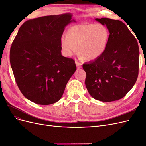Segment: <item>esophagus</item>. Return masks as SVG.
I'll use <instances>...</instances> for the list:
<instances>
[{
    "label": "esophagus",
    "instance_id": "34e87169",
    "mask_svg": "<svg viewBox=\"0 0 146 146\" xmlns=\"http://www.w3.org/2000/svg\"><path fill=\"white\" fill-rule=\"evenodd\" d=\"M76 66L77 68H82V64L80 63H79L78 61L76 60Z\"/></svg>",
    "mask_w": 146,
    "mask_h": 146
}]
</instances>
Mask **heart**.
<instances>
[{
	"mask_svg": "<svg viewBox=\"0 0 146 146\" xmlns=\"http://www.w3.org/2000/svg\"><path fill=\"white\" fill-rule=\"evenodd\" d=\"M109 38V31L103 24H79L70 27L66 36L61 38L60 46L66 56H72L78 50L82 58L94 60L104 54Z\"/></svg>",
	"mask_w": 146,
	"mask_h": 146,
	"instance_id": "b5f03b06",
	"label": "heart"
}]
</instances>
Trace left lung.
<instances>
[{"label": "left lung", "mask_w": 146, "mask_h": 146, "mask_svg": "<svg viewBox=\"0 0 146 146\" xmlns=\"http://www.w3.org/2000/svg\"><path fill=\"white\" fill-rule=\"evenodd\" d=\"M110 32L104 54L83 64L86 73L85 85L94 99L111 102L123 98L134 86L138 76L139 51L136 39L119 20L96 18Z\"/></svg>", "instance_id": "8db88e82"}]
</instances>
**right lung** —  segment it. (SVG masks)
<instances>
[{"mask_svg": "<svg viewBox=\"0 0 146 146\" xmlns=\"http://www.w3.org/2000/svg\"><path fill=\"white\" fill-rule=\"evenodd\" d=\"M71 19L66 13L27 21L12 43L10 61L17 85L35 104L58 101L76 70L75 61L61 53L60 39Z\"/></svg>", "mask_w": 146, "mask_h": 146, "instance_id": "add662e5", "label": "right lung"}]
</instances>
